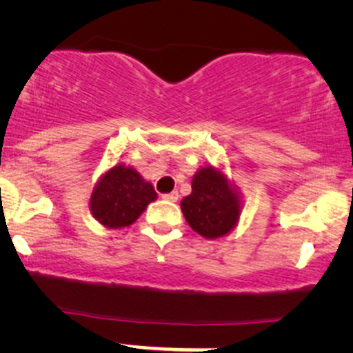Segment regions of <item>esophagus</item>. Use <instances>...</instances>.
I'll return each instance as SVG.
<instances>
[{"label":"esophagus","instance_id":"esophagus-1","mask_svg":"<svg viewBox=\"0 0 353 353\" xmlns=\"http://www.w3.org/2000/svg\"><path fill=\"white\" fill-rule=\"evenodd\" d=\"M162 198H163V199H167V201H172V203H176L177 199H179V194H177V193H167V194H163Z\"/></svg>","mask_w":353,"mask_h":353}]
</instances>
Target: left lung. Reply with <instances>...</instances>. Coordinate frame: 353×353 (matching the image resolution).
I'll return each instance as SVG.
<instances>
[{"mask_svg":"<svg viewBox=\"0 0 353 353\" xmlns=\"http://www.w3.org/2000/svg\"><path fill=\"white\" fill-rule=\"evenodd\" d=\"M191 194L183 198L181 210L191 229L206 239L227 236L237 225L243 210L237 186L222 169L205 165L191 181Z\"/></svg>","mask_w":353,"mask_h":353,"instance_id":"1","label":"left lung"}]
</instances>
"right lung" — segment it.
<instances>
[{
  "label": "right lung",
  "mask_w": 353,
  "mask_h": 353,
  "mask_svg": "<svg viewBox=\"0 0 353 353\" xmlns=\"http://www.w3.org/2000/svg\"><path fill=\"white\" fill-rule=\"evenodd\" d=\"M157 199L152 183L133 167L116 163L95 183L90 212L108 229H123L137 222L147 206Z\"/></svg>",
  "instance_id": "right-lung-1"
}]
</instances>
